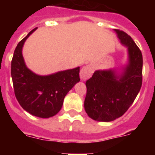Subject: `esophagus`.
I'll return each mask as SVG.
<instances>
[{
	"mask_svg": "<svg viewBox=\"0 0 155 155\" xmlns=\"http://www.w3.org/2000/svg\"><path fill=\"white\" fill-rule=\"evenodd\" d=\"M93 67L91 65H87L84 67L81 70L80 72V78L81 80L85 81L88 79L91 76L93 73Z\"/></svg>",
	"mask_w": 155,
	"mask_h": 155,
	"instance_id": "1",
	"label": "esophagus"
}]
</instances>
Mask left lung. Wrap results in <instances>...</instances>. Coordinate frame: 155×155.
<instances>
[{"instance_id":"8db88e82","label":"left lung","mask_w":155,"mask_h":155,"mask_svg":"<svg viewBox=\"0 0 155 155\" xmlns=\"http://www.w3.org/2000/svg\"><path fill=\"white\" fill-rule=\"evenodd\" d=\"M115 31L122 43L128 47L129 64L120 77L112 70L97 71L86 81L84 109L90 118L96 121L110 122L123 116L142 85L141 51L125 31Z\"/></svg>"}]
</instances>
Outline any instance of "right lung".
<instances>
[{"instance_id":"obj_1","label":"right lung","mask_w":155,"mask_h":155,"mask_svg":"<svg viewBox=\"0 0 155 155\" xmlns=\"http://www.w3.org/2000/svg\"><path fill=\"white\" fill-rule=\"evenodd\" d=\"M36 28L16 46L12 61L14 91L18 102L30 114L41 118L55 116L61 110L64 97L80 81V68L39 76L26 68L21 53L25 41Z\"/></svg>"}]
</instances>
